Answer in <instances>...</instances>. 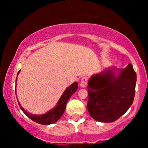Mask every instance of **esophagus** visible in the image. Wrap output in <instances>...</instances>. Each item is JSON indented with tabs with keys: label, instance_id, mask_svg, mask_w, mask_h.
Listing matches in <instances>:
<instances>
[{
	"label": "esophagus",
	"instance_id": "1",
	"mask_svg": "<svg viewBox=\"0 0 148 148\" xmlns=\"http://www.w3.org/2000/svg\"><path fill=\"white\" fill-rule=\"evenodd\" d=\"M87 84H88V78H87L86 77H83L82 79H81L80 86L82 87V88H86Z\"/></svg>",
	"mask_w": 148,
	"mask_h": 148
}]
</instances>
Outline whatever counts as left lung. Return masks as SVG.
<instances>
[{"mask_svg": "<svg viewBox=\"0 0 148 148\" xmlns=\"http://www.w3.org/2000/svg\"><path fill=\"white\" fill-rule=\"evenodd\" d=\"M115 68L94 75L88 81L87 109L93 119L102 123L116 121L128 110L135 94L137 75L133 65L119 70Z\"/></svg>", "mask_w": 148, "mask_h": 148, "instance_id": "obj_1", "label": "left lung"}]
</instances>
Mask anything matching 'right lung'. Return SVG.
Segmentation results:
<instances>
[{
    "label": "right lung",
    "mask_w": 148,
    "mask_h": 148,
    "mask_svg": "<svg viewBox=\"0 0 148 148\" xmlns=\"http://www.w3.org/2000/svg\"><path fill=\"white\" fill-rule=\"evenodd\" d=\"M19 71L18 72L17 75L18 74H19ZM77 88V82H75L72 85H71L69 87H68V88L66 89L63 94H62V96L60 97L59 100H58L57 105H56L54 108H52L51 110L48 111V112H46V114H44L37 115L29 113L25 110H24V108L21 106L20 103L18 102V101L17 102L18 104H19L20 108H21V110L24 112V114H25L27 116L29 117L31 120L34 121V122L41 125L53 124V123H56V121H58V119L62 116V114H63L66 108V104L68 102L69 99L71 98V96L76 92Z\"/></svg>",
    "instance_id": "1"
}]
</instances>
